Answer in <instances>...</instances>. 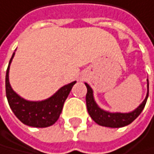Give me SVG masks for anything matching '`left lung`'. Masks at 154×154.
<instances>
[{
    "label": "left lung",
    "instance_id": "obj_1",
    "mask_svg": "<svg viewBox=\"0 0 154 154\" xmlns=\"http://www.w3.org/2000/svg\"><path fill=\"white\" fill-rule=\"evenodd\" d=\"M147 82H148V92H147L145 100H143L137 108H135L134 111L129 112V113H119V112L113 113V112L105 111L102 109V108L97 104L95 99H94L93 89L91 88L88 84L85 83L87 88L85 102H86V108H87V111H88L89 116L97 124L100 126L110 127V128H120V127L129 125L139 116L140 113L145 107L147 99L149 96V80H147Z\"/></svg>",
    "mask_w": 154,
    "mask_h": 154
}]
</instances>
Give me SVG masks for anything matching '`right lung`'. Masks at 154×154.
Here are the masks:
<instances>
[{"mask_svg":"<svg viewBox=\"0 0 154 154\" xmlns=\"http://www.w3.org/2000/svg\"><path fill=\"white\" fill-rule=\"evenodd\" d=\"M14 55L15 52L9 61L5 75L6 97L11 110L22 123L31 127L45 128L54 124L60 117L65 100L68 98L72 86L76 84V81L62 86L46 100L37 102L27 100L17 95L9 83V69Z\"/></svg>","mask_w":154,"mask_h":154,"instance_id":"obj_1","label":"right lung"}]
</instances>
